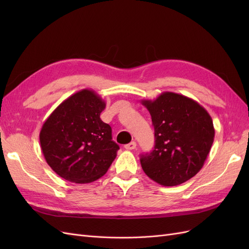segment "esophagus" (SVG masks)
Here are the masks:
<instances>
[{
  "label": "esophagus",
  "instance_id": "1",
  "mask_svg": "<svg viewBox=\"0 0 249 249\" xmlns=\"http://www.w3.org/2000/svg\"><path fill=\"white\" fill-rule=\"evenodd\" d=\"M124 148H125V149H129V150H132V149H134V148H136V142L132 141V142H130V143H127V144L124 145Z\"/></svg>",
  "mask_w": 249,
  "mask_h": 249
}]
</instances>
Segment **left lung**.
Wrapping results in <instances>:
<instances>
[{
	"instance_id": "obj_1",
	"label": "left lung",
	"mask_w": 249,
	"mask_h": 249,
	"mask_svg": "<svg viewBox=\"0 0 249 249\" xmlns=\"http://www.w3.org/2000/svg\"><path fill=\"white\" fill-rule=\"evenodd\" d=\"M141 104L152 116L155 147L141 155L145 175L162 186H178L202 168L213 144L215 130L208 111L194 100L163 92Z\"/></svg>"
}]
</instances>
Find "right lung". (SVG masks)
Here are the masks:
<instances>
[{
  "instance_id": "obj_1",
  "label": "right lung",
  "mask_w": 249,
  "mask_h": 249,
  "mask_svg": "<svg viewBox=\"0 0 249 249\" xmlns=\"http://www.w3.org/2000/svg\"><path fill=\"white\" fill-rule=\"evenodd\" d=\"M106 103L91 89L67 97L44 122L40 146L49 166L59 177L77 184L102 178L119 149L112 130L101 119Z\"/></svg>"
}]
</instances>
